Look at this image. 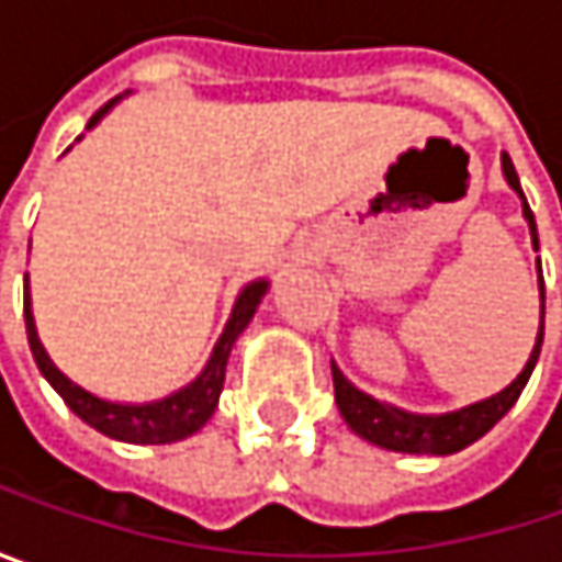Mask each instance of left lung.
Here are the masks:
<instances>
[{"label": "left lung", "instance_id": "8db88e82", "mask_svg": "<svg viewBox=\"0 0 562 562\" xmlns=\"http://www.w3.org/2000/svg\"><path fill=\"white\" fill-rule=\"evenodd\" d=\"M502 171H505V181L510 184V191L520 198V211H524V221L530 227V244H533V250H540L533 214L527 207L517 171H514L507 156H502ZM537 289H540V328H537V341H533V351H530L524 371L507 384L505 391L492 393V396H485L479 403H469L462 409H452V413H409V409L393 406L387 400H378L371 393L358 391L341 374V368L331 361L335 403H338V413L345 416L348 429L358 432L361 439H368L371 446H381V449H391V452H409V456H452V452L472 446L475 439H482L517 403V396L527 387L530 371H533V364L540 358V345H543V273H540V260H537Z\"/></svg>", "mask_w": 562, "mask_h": 562}]
</instances>
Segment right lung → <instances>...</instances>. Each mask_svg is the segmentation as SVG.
Returning a JSON list of instances; mask_svg holds the SVG:
<instances>
[{
    "instance_id": "add662e5",
    "label": "right lung",
    "mask_w": 562,
    "mask_h": 562,
    "mask_svg": "<svg viewBox=\"0 0 562 562\" xmlns=\"http://www.w3.org/2000/svg\"><path fill=\"white\" fill-rule=\"evenodd\" d=\"M123 97L110 100L106 106H100L87 130H93ZM270 292V280H254L247 282L237 299H234V308H231V318L207 358V364L201 368V374L171 391L169 396H159V400H146V403H123V400H106V396H97V393L83 391L80 384H74L55 361L52 355L45 351L42 338H38V328H35V312H32V292H29V277H25V331H29V348L35 355V364L38 371L45 374V381L60 393V400L70 406L74 416H80L87 426H93L97 432L116 439V442H133V446H166V442H178V439H188L191 432H198L217 409V400L224 391V371H227V358H231V348L234 341L244 335V328L250 325V318L257 315L263 295Z\"/></svg>"
}]
</instances>
